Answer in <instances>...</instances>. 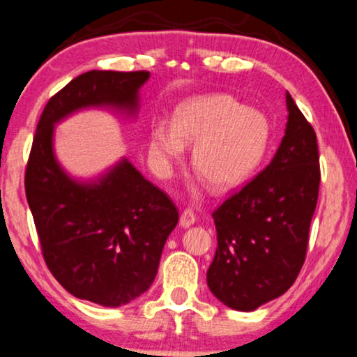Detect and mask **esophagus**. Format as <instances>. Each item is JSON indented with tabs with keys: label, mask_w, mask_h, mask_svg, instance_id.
<instances>
[{
	"label": "esophagus",
	"mask_w": 357,
	"mask_h": 357,
	"mask_svg": "<svg viewBox=\"0 0 357 357\" xmlns=\"http://www.w3.org/2000/svg\"><path fill=\"white\" fill-rule=\"evenodd\" d=\"M194 224H195V213L192 212L190 208H185V211L182 212V215H180V227L187 229Z\"/></svg>",
	"instance_id": "obj_1"
}]
</instances>
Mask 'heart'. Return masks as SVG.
Masks as SVG:
<instances>
[{"label": "heart", "mask_w": 357, "mask_h": 357, "mask_svg": "<svg viewBox=\"0 0 357 357\" xmlns=\"http://www.w3.org/2000/svg\"><path fill=\"white\" fill-rule=\"evenodd\" d=\"M271 121L230 95H195L175 108L170 125L157 121L149 135L155 165L169 174L194 145L192 165L213 190L244 183L261 167L271 145Z\"/></svg>", "instance_id": "obj_1"}]
</instances>
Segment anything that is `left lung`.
<instances>
[{
	"instance_id": "8db88e82",
	"label": "left lung",
	"mask_w": 357,
	"mask_h": 357,
	"mask_svg": "<svg viewBox=\"0 0 357 357\" xmlns=\"http://www.w3.org/2000/svg\"><path fill=\"white\" fill-rule=\"evenodd\" d=\"M286 133L269 165L212 213V294L230 309L255 311L294 284L305 261L319 195L316 132L286 93Z\"/></svg>"
}]
</instances>
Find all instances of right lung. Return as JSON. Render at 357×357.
Here are the masks:
<instances>
[{"label":"right lung","mask_w":357,"mask_h":357,"mask_svg":"<svg viewBox=\"0 0 357 357\" xmlns=\"http://www.w3.org/2000/svg\"><path fill=\"white\" fill-rule=\"evenodd\" d=\"M149 78L91 70L71 79L41 113L24 174L46 266L70 294L105 307L149 291L178 212L125 157L95 178L71 177L54 155V127L86 108L135 119Z\"/></svg>","instance_id":"1"}]
</instances>
